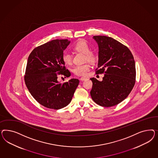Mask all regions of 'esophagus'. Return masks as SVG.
I'll list each match as a JSON object with an SVG mask.
<instances>
[{"label":"esophagus","instance_id":"1","mask_svg":"<svg viewBox=\"0 0 158 158\" xmlns=\"http://www.w3.org/2000/svg\"><path fill=\"white\" fill-rule=\"evenodd\" d=\"M87 79V78L86 77H81V78H80V81H85Z\"/></svg>","mask_w":158,"mask_h":158}]
</instances>
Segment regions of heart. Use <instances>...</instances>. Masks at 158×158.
<instances>
[{
  "label": "heart",
  "instance_id": "b5f03b06",
  "mask_svg": "<svg viewBox=\"0 0 158 158\" xmlns=\"http://www.w3.org/2000/svg\"><path fill=\"white\" fill-rule=\"evenodd\" d=\"M75 50L77 52L85 54V61L91 63H95L97 61V56L91 53V48L84 40L78 42L75 46ZM62 60L65 64L71 65L72 63V56L70 52H65L63 54ZM90 69V65L86 64L83 65H77L72 69L73 73L77 76H86Z\"/></svg>",
  "mask_w": 158,
  "mask_h": 158
}]
</instances>
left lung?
Masks as SVG:
<instances>
[{
	"label": "left lung",
	"mask_w": 158,
	"mask_h": 158,
	"mask_svg": "<svg viewBox=\"0 0 158 158\" xmlns=\"http://www.w3.org/2000/svg\"><path fill=\"white\" fill-rule=\"evenodd\" d=\"M98 47L99 68L96 73H105L102 81L93 77L90 95L96 104L104 107L115 106L128 96L135 80V65L129 49L114 39L94 36Z\"/></svg>",
	"instance_id": "left-lung-1"
}]
</instances>
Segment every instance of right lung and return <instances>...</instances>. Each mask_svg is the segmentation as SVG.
I'll list each match as a JSON object with an SVG mask.
<instances>
[{"instance_id":"right-lung-1","label":"right lung","mask_w":158,"mask_h":158,"mask_svg":"<svg viewBox=\"0 0 158 158\" xmlns=\"http://www.w3.org/2000/svg\"><path fill=\"white\" fill-rule=\"evenodd\" d=\"M70 43L67 39L53 40L35 48L29 56L25 85L34 98L48 108L59 110L68 105L79 85L77 79L63 84L57 79L58 74L71 76L62 60Z\"/></svg>"}]
</instances>
